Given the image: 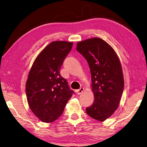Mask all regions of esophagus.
<instances>
[{
  "label": "esophagus",
  "mask_w": 147,
  "mask_h": 147,
  "mask_svg": "<svg viewBox=\"0 0 147 147\" xmlns=\"http://www.w3.org/2000/svg\"><path fill=\"white\" fill-rule=\"evenodd\" d=\"M84 91V88H81L80 89H78L76 91V93L78 95H80V94H81V92Z\"/></svg>",
  "instance_id": "esophagus-1"
}]
</instances>
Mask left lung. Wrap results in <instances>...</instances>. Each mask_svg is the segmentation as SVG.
Returning <instances> with one entry per match:
<instances>
[{"label": "left lung", "mask_w": 147, "mask_h": 147, "mask_svg": "<svg viewBox=\"0 0 147 147\" xmlns=\"http://www.w3.org/2000/svg\"><path fill=\"white\" fill-rule=\"evenodd\" d=\"M76 50L88 63L94 95V103L86 112L94 119L104 121L118 108L123 91L119 58L111 45L97 37L79 41Z\"/></svg>", "instance_id": "8db88e82"}]
</instances>
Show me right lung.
<instances>
[{"label":"right lung","instance_id":"add662e5","mask_svg":"<svg viewBox=\"0 0 147 147\" xmlns=\"http://www.w3.org/2000/svg\"><path fill=\"white\" fill-rule=\"evenodd\" d=\"M73 43L53 41L38 55L26 82V94L31 111L42 122L50 123L63 114L74 93L59 73Z\"/></svg>","mask_w":147,"mask_h":147}]
</instances>
